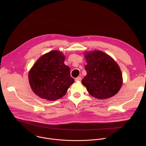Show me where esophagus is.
<instances>
[{"label":"esophagus","instance_id":"1","mask_svg":"<svg viewBox=\"0 0 146 146\" xmlns=\"http://www.w3.org/2000/svg\"><path fill=\"white\" fill-rule=\"evenodd\" d=\"M81 80H82V78L80 76H78V78H76L75 79L76 82H79V81H81Z\"/></svg>","mask_w":146,"mask_h":146}]
</instances>
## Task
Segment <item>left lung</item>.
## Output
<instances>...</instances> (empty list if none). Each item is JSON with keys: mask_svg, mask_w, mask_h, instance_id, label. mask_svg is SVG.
<instances>
[{"mask_svg": "<svg viewBox=\"0 0 146 146\" xmlns=\"http://www.w3.org/2000/svg\"><path fill=\"white\" fill-rule=\"evenodd\" d=\"M87 64L86 75L82 83L93 97L107 99L115 96L123 84V77L119 66L108 55L101 51L85 54Z\"/></svg>", "mask_w": 146, "mask_h": 146, "instance_id": "8db88e82", "label": "left lung"}]
</instances>
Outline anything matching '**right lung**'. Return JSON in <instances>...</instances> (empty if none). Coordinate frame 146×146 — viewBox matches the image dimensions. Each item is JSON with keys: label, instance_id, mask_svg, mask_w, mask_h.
<instances>
[{"label": "right lung", "instance_id": "1", "mask_svg": "<svg viewBox=\"0 0 146 146\" xmlns=\"http://www.w3.org/2000/svg\"><path fill=\"white\" fill-rule=\"evenodd\" d=\"M61 52L52 50L42 56L33 66L29 80L33 92L42 98L54 101L63 97L74 82L70 67L64 63Z\"/></svg>", "mask_w": 146, "mask_h": 146}]
</instances>
